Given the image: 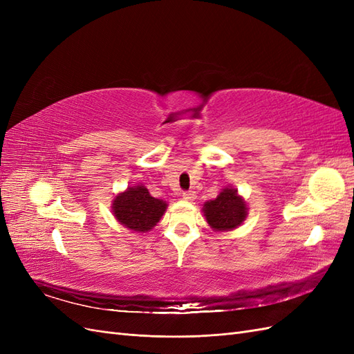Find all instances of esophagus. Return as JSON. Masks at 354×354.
<instances>
[{
	"label": "esophagus",
	"instance_id": "obj_1",
	"mask_svg": "<svg viewBox=\"0 0 354 354\" xmlns=\"http://www.w3.org/2000/svg\"><path fill=\"white\" fill-rule=\"evenodd\" d=\"M183 199H186V201H195L196 199V192H194V190H189V192H183Z\"/></svg>",
	"mask_w": 354,
	"mask_h": 354
}]
</instances>
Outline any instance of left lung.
Masks as SVG:
<instances>
[{
    "label": "left lung",
    "mask_w": 354,
    "mask_h": 354,
    "mask_svg": "<svg viewBox=\"0 0 354 354\" xmlns=\"http://www.w3.org/2000/svg\"><path fill=\"white\" fill-rule=\"evenodd\" d=\"M203 216H205L211 229L216 232H227L236 229L248 216V207L236 189L224 187L220 195L203 203Z\"/></svg>",
    "instance_id": "obj_1"
}]
</instances>
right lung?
Here are the masks:
<instances>
[{
  "mask_svg": "<svg viewBox=\"0 0 354 354\" xmlns=\"http://www.w3.org/2000/svg\"><path fill=\"white\" fill-rule=\"evenodd\" d=\"M165 209L167 202L153 198L142 185L128 187L122 194L116 195L112 203L115 218L127 229L138 233L153 229Z\"/></svg>",
  "mask_w": 354,
  "mask_h": 354,
  "instance_id": "add662e5",
  "label": "right lung"
}]
</instances>
